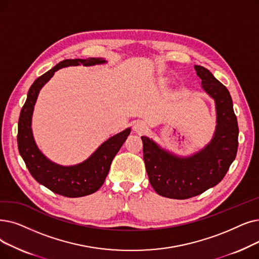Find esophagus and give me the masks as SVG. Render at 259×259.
<instances>
[{
	"label": "esophagus",
	"instance_id": "obj_1",
	"mask_svg": "<svg viewBox=\"0 0 259 259\" xmlns=\"http://www.w3.org/2000/svg\"><path fill=\"white\" fill-rule=\"evenodd\" d=\"M147 129H148L147 125H146V122L143 121V120L137 121L136 123H134V126H133V130L136 131L137 133H139V134L146 132V130H147Z\"/></svg>",
	"mask_w": 259,
	"mask_h": 259
}]
</instances>
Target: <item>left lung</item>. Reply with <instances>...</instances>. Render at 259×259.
Wrapping results in <instances>:
<instances>
[{
	"label": "left lung",
	"instance_id": "obj_1",
	"mask_svg": "<svg viewBox=\"0 0 259 259\" xmlns=\"http://www.w3.org/2000/svg\"><path fill=\"white\" fill-rule=\"evenodd\" d=\"M203 91L215 100L216 130L203 149L179 156L152 139L141 137L146 170L153 189L162 197L184 200L216 186L227 175L238 148V123L229 90L205 67L195 65Z\"/></svg>",
	"mask_w": 259,
	"mask_h": 259
}]
</instances>
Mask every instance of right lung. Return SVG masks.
Segmentation results:
<instances>
[{
  "instance_id": "obj_1",
  "label": "right lung",
  "mask_w": 259,
  "mask_h": 259,
  "mask_svg": "<svg viewBox=\"0 0 259 259\" xmlns=\"http://www.w3.org/2000/svg\"><path fill=\"white\" fill-rule=\"evenodd\" d=\"M103 58L65 59L56 64L52 70L43 74L29 88L26 102L21 110L18 123V148L30 175L37 182L51 189L53 193L67 198H78L91 195L104 184L114 156L127 140L131 129L127 128L115 136L109 138L79 164L62 166L49 160L35 142L31 130L33 107L37 102L40 90L62 67L91 66L104 64Z\"/></svg>"
}]
</instances>
